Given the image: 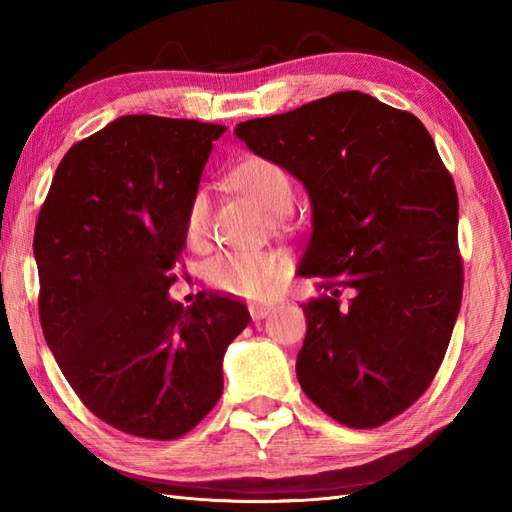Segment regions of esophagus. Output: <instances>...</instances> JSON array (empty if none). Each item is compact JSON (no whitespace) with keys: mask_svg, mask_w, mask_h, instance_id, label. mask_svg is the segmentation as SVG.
Returning <instances> with one entry per match:
<instances>
[{"mask_svg":"<svg viewBox=\"0 0 512 512\" xmlns=\"http://www.w3.org/2000/svg\"><path fill=\"white\" fill-rule=\"evenodd\" d=\"M273 310H275L273 303H250V306H248V312H250V317H253V321L268 317V314Z\"/></svg>","mask_w":512,"mask_h":512,"instance_id":"esophagus-1","label":"esophagus"}]
</instances>
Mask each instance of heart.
<instances>
[{"instance_id":"1","label":"heart","mask_w":512,"mask_h":512,"mask_svg":"<svg viewBox=\"0 0 512 512\" xmlns=\"http://www.w3.org/2000/svg\"><path fill=\"white\" fill-rule=\"evenodd\" d=\"M237 191L273 215H286L292 209V182L284 167L259 156L239 162L231 173ZM209 233V200L202 191L193 193L184 213V239L191 248H202ZM288 257L279 250H226L206 262L204 277L224 295L239 299H266L288 273Z\"/></svg>"}]
</instances>
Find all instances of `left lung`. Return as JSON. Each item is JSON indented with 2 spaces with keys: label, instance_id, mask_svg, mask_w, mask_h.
Listing matches in <instances>:
<instances>
[{
  "label": "left lung",
  "instance_id": "1",
  "mask_svg": "<svg viewBox=\"0 0 512 512\" xmlns=\"http://www.w3.org/2000/svg\"><path fill=\"white\" fill-rule=\"evenodd\" d=\"M235 134L310 193L314 231L297 273L323 295L301 306L299 385L345 427H380L427 391L460 312L451 173L416 116L356 90Z\"/></svg>",
  "mask_w": 512,
  "mask_h": 512
}]
</instances>
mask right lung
<instances>
[{
    "label": "right lung",
    "instance_id": "1",
    "mask_svg": "<svg viewBox=\"0 0 512 512\" xmlns=\"http://www.w3.org/2000/svg\"><path fill=\"white\" fill-rule=\"evenodd\" d=\"M224 125L121 116L72 145L35 226L39 319L74 394L145 440L189 433L224 389L250 314L231 297L169 299L184 213Z\"/></svg>",
    "mask_w": 512,
    "mask_h": 512
}]
</instances>
